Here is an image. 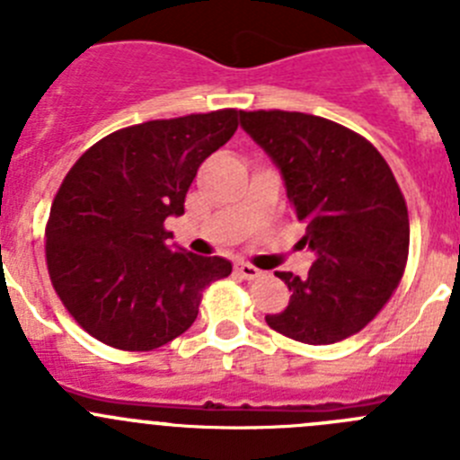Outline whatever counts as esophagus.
<instances>
[{
    "label": "esophagus",
    "instance_id": "1",
    "mask_svg": "<svg viewBox=\"0 0 460 460\" xmlns=\"http://www.w3.org/2000/svg\"><path fill=\"white\" fill-rule=\"evenodd\" d=\"M235 272H238L243 279H247V281H252V279H259L261 274H263L259 268H254L252 263H244V261L235 263Z\"/></svg>",
    "mask_w": 460,
    "mask_h": 460
}]
</instances>
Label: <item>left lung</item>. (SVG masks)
Returning a JSON list of instances; mask_svg holds the SVG:
<instances>
[{"label": "left lung", "instance_id": "8db88e82", "mask_svg": "<svg viewBox=\"0 0 460 460\" xmlns=\"http://www.w3.org/2000/svg\"><path fill=\"white\" fill-rule=\"evenodd\" d=\"M240 127L281 170L315 252L308 277L277 272L293 295L265 322L306 345L354 336L393 297L409 259V208L393 170L363 136L317 115L240 111Z\"/></svg>", "mask_w": 460, "mask_h": 460}]
</instances>
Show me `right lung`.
Here are the masks:
<instances>
[{
  "mask_svg": "<svg viewBox=\"0 0 460 460\" xmlns=\"http://www.w3.org/2000/svg\"><path fill=\"white\" fill-rule=\"evenodd\" d=\"M238 128V111L152 119L111 133L72 165L45 229L51 286L104 345L149 351L190 329L201 290L231 274L220 256L170 247L201 163Z\"/></svg>",
  "mask_w": 460,
  "mask_h": 460,
  "instance_id": "obj_1",
  "label": "right lung"
}]
</instances>
